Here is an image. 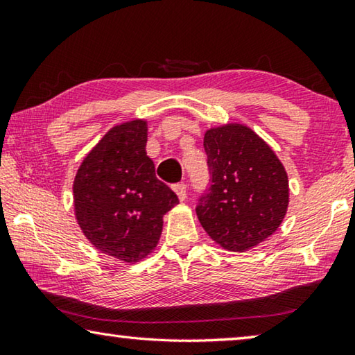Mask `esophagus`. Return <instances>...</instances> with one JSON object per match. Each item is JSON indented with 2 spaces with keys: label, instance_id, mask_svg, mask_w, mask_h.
<instances>
[{
  "label": "esophagus",
  "instance_id": "34e87169",
  "mask_svg": "<svg viewBox=\"0 0 355 355\" xmlns=\"http://www.w3.org/2000/svg\"><path fill=\"white\" fill-rule=\"evenodd\" d=\"M173 191H175V194L178 196V199L180 200H186V184L184 183H177V184H173Z\"/></svg>",
  "mask_w": 355,
  "mask_h": 355
}]
</instances>
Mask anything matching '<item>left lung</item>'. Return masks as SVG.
<instances>
[{
  "instance_id": "1",
  "label": "left lung",
  "mask_w": 355,
  "mask_h": 355,
  "mask_svg": "<svg viewBox=\"0 0 355 355\" xmlns=\"http://www.w3.org/2000/svg\"><path fill=\"white\" fill-rule=\"evenodd\" d=\"M203 147L211 184L199 199L197 218L225 250L255 248L277 230L286 214L290 188L284 164L243 123L207 130Z\"/></svg>"
}]
</instances>
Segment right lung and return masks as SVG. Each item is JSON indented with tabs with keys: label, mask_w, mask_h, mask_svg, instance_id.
<instances>
[{
	"label": "right lung",
	"mask_w": 355,
	"mask_h": 355,
	"mask_svg": "<svg viewBox=\"0 0 355 355\" xmlns=\"http://www.w3.org/2000/svg\"><path fill=\"white\" fill-rule=\"evenodd\" d=\"M146 144L147 120L116 125L83 159L73 182L75 216L84 236L123 263L152 254L163 216L178 203L175 192L156 178Z\"/></svg>",
	"instance_id": "1"
}]
</instances>
